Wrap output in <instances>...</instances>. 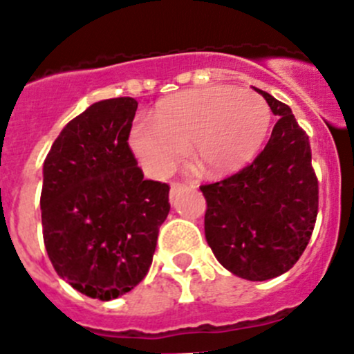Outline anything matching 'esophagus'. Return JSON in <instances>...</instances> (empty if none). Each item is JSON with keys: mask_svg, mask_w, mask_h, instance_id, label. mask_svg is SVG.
<instances>
[{"mask_svg": "<svg viewBox=\"0 0 354 354\" xmlns=\"http://www.w3.org/2000/svg\"><path fill=\"white\" fill-rule=\"evenodd\" d=\"M185 187H187V184H182V182H174V184L170 185V201H174V198H176L178 192L184 191ZM189 187H192V185L189 184Z\"/></svg>", "mask_w": 354, "mask_h": 354, "instance_id": "obj_1", "label": "esophagus"}]
</instances>
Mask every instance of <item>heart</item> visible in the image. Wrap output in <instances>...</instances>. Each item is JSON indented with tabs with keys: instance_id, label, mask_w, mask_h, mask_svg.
<instances>
[{
	"instance_id": "1",
	"label": "heart",
	"mask_w": 354,
	"mask_h": 354,
	"mask_svg": "<svg viewBox=\"0 0 354 354\" xmlns=\"http://www.w3.org/2000/svg\"><path fill=\"white\" fill-rule=\"evenodd\" d=\"M270 106L253 91L213 86L167 100L153 122L131 131V148L146 172L167 177L187 156L205 174H225L250 162L270 127Z\"/></svg>"
}]
</instances>
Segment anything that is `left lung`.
Wrapping results in <instances>:
<instances>
[{"label":"left lung","mask_w":354,"mask_h":354,"mask_svg":"<svg viewBox=\"0 0 354 354\" xmlns=\"http://www.w3.org/2000/svg\"><path fill=\"white\" fill-rule=\"evenodd\" d=\"M279 117L263 151L234 176L201 185L205 237L230 274L268 281L291 270L308 246L318 212V180L308 136L288 104L265 91Z\"/></svg>","instance_id":"obj_1"}]
</instances>
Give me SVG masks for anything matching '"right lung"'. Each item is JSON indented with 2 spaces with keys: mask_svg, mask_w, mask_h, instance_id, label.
I'll list each match as a JSON object with an SVG mask.
<instances>
[{
  "mask_svg": "<svg viewBox=\"0 0 354 354\" xmlns=\"http://www.w3.org/2000/svg\"><path fill=\"white\" fill-rule=\"evenodd\" d=\"M136 110L134 97L91 104L44 160L48 257L63 281L94 299H115L146 277L170 212V187L146 180L129 148Z\"/></svg>",
  "mask_w": 354,
  "mask_h": 354,
  "instance_id": "obj_1",
  "label": "right lung"
}]
</instances>
